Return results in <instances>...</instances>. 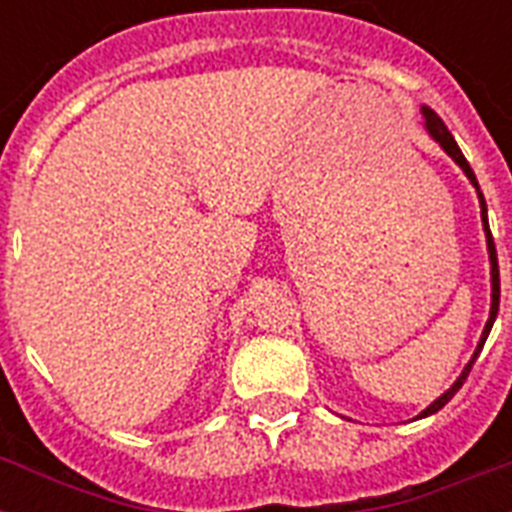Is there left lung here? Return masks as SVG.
Returning <instances> with one entry per match:
<instances>
[{"instance_id":"left-lung-1","label":"left lung","mask_w":512,"mask_h":512,"mask_svg":"<svg viewBox=\"0 0 512 512\" xmlns=\"http://www.w3.org/2000/svg\"><path fill=\"white\" fill-rule=\"evenodd\" d=\"M420 111H422V127H425V132H428L430 138L436 140L438 146L444 148L446 156H452V162L457 164V167H460L462 172H465V177H468L470 183H473V188H476V193H478V204H481V223H484V233H486V249H489V265H492V268H489V276H492V305H489V319H486V327H484V332H481V340H478L476 350H473V356H470V361H468V364H465V369H462V372H460V377H457V380L452 382V388L444 390V393H441V396H438L436 401H433V404L425 406V409H422V412L417 414V420H422V417H430V414H436L438 409H444V406L449 404V401H452V398H454V393H457V390L462 388V382L468 380L470 369H473L478 353H481V348H484L486 337H489V332H492L494 319H497V311H500V265H497V249H494L492 231H489L486 199H484V193H481V188H478L476 172L470 170L468 159L462 156L460 146H457V140H454L452 132L446 130V124L441 122V116H438L436 111H433V108H428V106H422Z\"/></svg>"}]
</instances>
